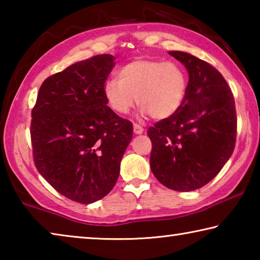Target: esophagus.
Returning a JSON list of instances; mask_svg holds the SVG:
<instances>
[{
  "instance_id": "1",
  "label": "esophagus",
  "mask_w": 260,
  "mask_h": 260,
  "mask_svg": "<svg viewBox=\"0 0 260 260\" xmlns=\"http://www.w3.org/2000/svg\"><path fill=\"white\" fill-rule=\"evenodd\" d=\"M133 129H134V133H135V134H142L143 131H144V129L142 128V127H141L139 124H134Z\"/></svg>"
}]
</instances>
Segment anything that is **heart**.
Instances as JSON below:
<instances>
[{
  "label": "heart",
  "instance_id": "heart-1",
  "mask_svg": "<svg viewBox=\"0 0 260 260\" xmlns=\"http://www.w3.org/2000/svg\"><path fill=\"white\" fill-rule=\"evenodd\" d=\"M187 74L174 61L136 59L124 65L118 79L104 83L105 101L118 114H127L138 101L143 117L162 120L172 117L187 94Z\"/></svg>",
  "mask_w": 260,
  "mask_h": 260
}]
</instances>
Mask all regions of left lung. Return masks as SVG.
<instances>
[{"mask_svg": "<svg viewBox=\"0 0 260 260\" xmlns=\"http://www.w3.org/2000/svg\"><path fill=\"white\" fill-rule=\"evenodd\" d=\"M169 54L186 67L189 81L181 107L148 129L150 167L165 187L191 191L209 183L235 148L234 96L217 69L182 51Z\"/></svg>", "mask_w": 260, "mask_h": 260, "instance_id": "obj_1", "label": "left lung"}]
</instances>
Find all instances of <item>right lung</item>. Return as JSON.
Masks as SVG:
<instances>
[{
  "label": "right lung",
  "mask_w": 260,
  "mask_h": 260,
  "mask_svg": "<svg viewBox=\"0 0 260 260\" xmlns=\"http://www.w3.org/2000/svg\"><path fill=\"white\" fill-rule=\"evenodd\" d=\"M98 55L48 77L32 110L34 164L60 195L81 204L112 190L133 125L108 107L103 88L114 67Z\"/></svg>",
  "instance_id": "add662e5"
}]
</instances>
